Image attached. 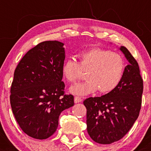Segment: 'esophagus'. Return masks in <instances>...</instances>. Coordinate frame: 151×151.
Here are the masks:
<instances>
[{
	"label": "esophagus",
	"mask_w": 151,
	"mask_h": 151,
	"mask_svg": "<svg viewBox=\"0 0 151 151\" xmlns=\"http://www.w3.org/2000/svg\"><path fill=\"white\" fill-rule=\"evenodd\" d=\"M82 101H83V99H82L80 97H79V96L74 97V103H80V102H81Z\"/></svg>",
	"instance_id": "1"
}]
</instances>
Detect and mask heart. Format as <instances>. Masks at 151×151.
Segmentation results:
<instances>
[{
  "label": "heart",
  "instance_id": "obj_1",
  "mask_svg": "<svg viewBox=\"0 0 151 151\" xmlns=\"http://www.w3.org/2000/svg\"><path fill=\"white\" fill-rule=\"evenodd\" d=\"M77 61L68 59L61 68L63 77L74 83L85 73L88 80L70 88L74 95L85 96L99 91L101 93L113 91L122 80L125 70L124 59L120 54L100 47H93L80 52Z\"/></svg>",
  "mask_w": 151,
  "mask_h": 151
}]
</instances>
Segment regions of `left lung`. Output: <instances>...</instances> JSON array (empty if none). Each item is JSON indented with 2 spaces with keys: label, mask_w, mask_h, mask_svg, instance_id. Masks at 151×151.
<instances>
[{
  "label": "left lung",
  "mask_w": 151,
  "mask_h": 151,
  "mask_svg": "<svg viewBox=\"0 0 151 151\" xmlns=\"http://www.w3.org/2000/svg\"><path fill=\"white\" fill-rule=\"evenodd\" d=\"M120 50L129 61L122 80L113 91L100 97H90L83 104L87 109V131L99 144H111L123 138L139 116L143 80L139 65L125 47Z\"/></svg>",
  "instance_id": "8db88e82"
}]
</instances>
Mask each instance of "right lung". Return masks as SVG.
Returning <instances> with one entry per match:
<instances>
[{"instance_id":"right-lung-1","label":"right lung","mask_w":151,"mask_h":151,"mask_svg":"<svg viewBox=\"0 0 151 151\" xmlns=\"http://www.w3.org/2000/svg\"><path fill=\"white\" fill-rule=\"evenodd\" d=\"M63 45L58 41L41 42L23 56L14 71L10 91L12 112L21 129L35 139L52 136L60 113L74 104V96L63 91Z\"/></svg>"}]
</instances>
